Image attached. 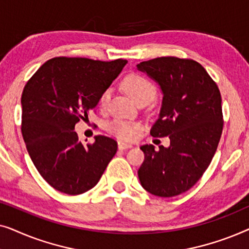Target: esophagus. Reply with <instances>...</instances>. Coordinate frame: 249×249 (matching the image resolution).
Returning <instances> with one entry per match:
<instances>
[{"label":"esophagus","mask_w":249,"mask_h":249,"mask_svg":"<svg viewBox=\"0 0 249 249\" xmlns=\"http://www.w3.org/2000/svg\"><path fill=\"white\" fill-rule=\"evenodd\" d=\"M118 147H119V149H128V148H131L132 145L128 144V142H119Z\"/></svg>","instance_id":"esophagus-1"}]
</instances>
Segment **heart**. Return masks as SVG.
I'll return each mask as SVG.
<instances>
[{
  "label": "heart",
  "instance_id": "1",
  "mask_svg": "<svg viewBox=\"0 0 249 249\" xmlns=\"http://www.w3.org/2000/svg\"><path fill=\"white\" fill-rule=\"evenodd\" d=\"M124 88L134 100L137 102L149 100L153 101L156 96V87L149 81L147 78L141 74L134 73L128 76L124 80ZM111 91L110 89H105L100 97V107H107L108 100H110ZM110 130L118 138L124 139V141H131L137 137L142 130V125L137 122H131L122 119H115L108 125Z\"/></svg>",
  "mask_w": 249,
  "mask_h": 249
}]
</instances>
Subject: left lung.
Segmentation results:
<instances>
[{
  "instance_id": "8db88e82",
  "label": "left lung",
  "mask_w": 249,
  "mask_h": 249,
  "mask_svg": "<svg viewBox=\"0 0 249 249\" xmlns=\"http://www.w3.org/2000/svg\"><path fill=\"white\" fill-rule=\"evenodd\" d=\"M159 84L163 94L153 137L170 138V146L142 145L145 160L138 170L141 185L159 197L187 192L209 168L223 128L221 94L198 62L162 56L137 64Z\"/></svg>"
}]
</instances>
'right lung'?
Listing matches in <instances>:
<instances>
[{"mask_svg":"<svg viewBox=\"0 0 249 249\" xmlns=\"http://www.w3.org/2000/svg\"><path fill=\"white\" fill-rule=\"evenodd\" d=\"M125 64L122 59L54 57L26 84L22 137L37 171L54 189L68 195L91 189L117 153V142L101 135L85 146L74 125L88 118Z\"/></svg>","mask_w":249,"mask_h":249,"instance_id":"obj_1","label":"right lung"}]
</instances>
